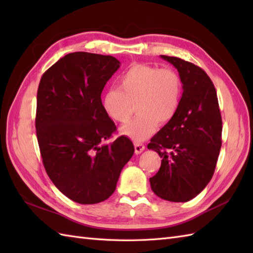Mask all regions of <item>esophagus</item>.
Wrapping results in <instances>:
<instances>
[{
	"mask_svg": "<svg viewBox=\"0 0 253 253\" xmlns=\"http://www.w3.org/2000/svg\"><path fill=\"white\" fill-rule=\"evenodd\" d=\"M144 149H146V147H144V144H142V143H135V153L136 154H140Z\"/></svg>",
	"mask_w": 253,
	"mask_h": 253,
	"instance_id": "34e87169",
	"label": "esophagus"
}]
</instances>
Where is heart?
I'll return each mask as SVG.
<instances>
[{
  "label": "heart",
  "mask_w": 253,
  "mask_h": 253,
  "mask_svg": "<svg viewBox=\"0 0 253 253\" xmlns=\"http://www.w3.org/2000/svg\"><path fill=\"white\" fill-rule=\"evenodd\" d=\"M181 94V79L174 69L133 64L118 79V89L107 90L102 96V106L112 121L125 124L136 104L138 117L121 132L140 142L155 132L159 124L166 125L173 121Z\"/></svg>",
  "instance_id": "obj_1"
}]
</instances>
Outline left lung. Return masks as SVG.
<instances>
[{"label": "left lung", "instance_id": "1", "mask_svg": "<svg viewBox=\"0 0 253 253\" xmlns=\"http://www.w3.org/2000/svg\"><path fill=\"white\" fill-rule=\"evenodd\" d=\"M161 57L178 71L184 91L173 121L148 144L162 158L150 185L164 200L187 202L214 174L222 147V117L216 90L202 68L175 56Z\"/></svg>", "mask_w": 253, "mask_h": 253}]
</instances>
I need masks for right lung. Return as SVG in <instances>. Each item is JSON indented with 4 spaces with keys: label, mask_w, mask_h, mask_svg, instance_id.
Returning a JSON list of instances; mask_svg holds the SVG:
<instances>
[{
    "label": "right lung",
    "mask_w": 253,
    "mask_h": 253,
    "mask_svg": "<svg viewBox=\"0 0 253 253\" xmlns=\"http://www.w3.org/2000/svg\"><path fill=\"white\" fill-rule=\"evenodd\" d=\"M120 66L111 55L69 53L47 69L38 88L36 130L44 169L57 189L80 204L111 197L135 152L125 136L107 142L116 126L101 93Z\"/></svg>",
    "instance_id": "add662e5"
}]
</instances>
